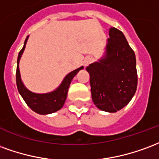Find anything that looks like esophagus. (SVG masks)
<instances>
[{
  "instance_id": "esophagus-1",
  "label": "esophagus",
  "mask_w": 159,
  "mask_h": 159,
  "mask_svg": "<svg viewBox=\"0 0 159 159\" xmlns=\"http://www.w3.org/2000/svg\"><path fill=\"white\" fill-rule=\"evenodd\" d=\"M93 61V58L91 57H86L85 58H84V66H88L91 62Z\"/></svg>"
}]
</instances>
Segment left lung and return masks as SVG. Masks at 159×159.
Listing matches in <instances>:
<instances>
[{
  "label": "left lung",
  "mask_w": 159,
  "mask_h": 159,
  "mask_svg": "<svg viewBox=\"0 0 159 159\" xmlns=\"http://www.w3.org/2000/svg\"><path fill=\"white\" fill-rule=\"evenodd\" d=\"M103 57L86 68L90 74L91 97L99 109L116 113L130 102L137 88L136 61L134 51L124 34L109 29Z\"/></svg>",
  "instance_id": "1"
}]
</instances>
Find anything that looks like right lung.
Wrapping results in <instances>:
<instances>
[{"instance_id": "add662e5", "label": "right lung", "mask_w": 159, "mask_h": 159, "mask_svg": "<svg viewBox=\"0 0 159 159\" xmlns=\"http://www.w3.org/2000/svg\"><path fill=\"white\" fill-rule=\"evenodd\" d=\"M28 39H29V36H27V38L25 39L24 47L18 53V61H17L18 65H17V71H16V81H17V87H18V92L22 96L26 104L34 112L39 114H49V113H55L62 107L67 98L68 87L72 80L77 75V73L80 70L84 68V67L81 66L80 68L70 72L68 75H66L64 80H62V84H60L55 91L45 94L34 93L32 91H29L21 80L20 71H19V67H18L19 61L25 49Z\"/></svg>"}]
</instances>
